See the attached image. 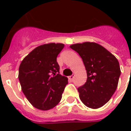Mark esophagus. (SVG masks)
<instances>
[{
	"instance_id": "34e87169",
	"label": "esophagus",
	"mask_w": 131,
	"mask_h": 131,
	"mask_svg": "<svg viewBox=\"0 0 131 131\" xmlns=\"http://www.w3.org/2000/svg\"><path fill=\"white\" fill-rule=\"evenodd\" d=\"M74 77H75V74H72V75H71V76L69 77V79L71 80V81H72V80H73V78Z\"/></svg>"
}]
</instances>
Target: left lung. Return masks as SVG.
Returning <instances> with one entry per match:
<instances>
[{
	"label": "left lung",
	"mask_w": 131,
	"mask_h": 131,
	"mask_svg": "<svg viewBox=\"0 0 131 131\" xmlns=\"http://www.w3.org/2000/svg\"><path fill=\"white\" fill-rule=\"evenodd\" d=\"M82 59L87 81L78 88L79 97L86 106L97 109L110 100L117 88L121 71L114 55L95 42L71 45Z\"/></svg>",
	"instance_id": "left-lung-1"
}]
</instances>
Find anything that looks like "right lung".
Instances as JSON below:
<instances>
[{
	"label": "right lung",
	"instance_id": "add662e5",
	"mask_svg": "<svg viewBox=\"0 0 131 131\" xmlns=\"http://www.w3.org/2000/svg\"><path fill=\"white\" fill-rule=\"evenodd\" d=\"M63 43H49L34 49L19 68L18 79L25 96L33 106L48 110L61 101L68 78L59 74L56 58Z\"/></svg>",
	"mask_w": 131,
	"mask_h": 131
}]
</instances>
